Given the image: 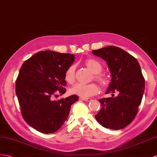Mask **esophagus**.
I'll list each match as a JSON object with an SVG mask.
<instances>
[{"label": "esophagus", "mask_w": 157, "mask_h": 157, "mask_svg": "<svg viewBox=\"0 0 157 157\" xmlns=\"http://www.w3.org/2000/svg\"><path fill=\"white\" fill-rule=\"evenodd\" d=\"M79 99H81V100H82V101H88V102L92 100V99H90V98H82V97H80Z\"/></svg>", "instance_id": "34e87169"}]
</instances>
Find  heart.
Segmentation results:
<instances>
[{"label":"heart","instance_id":"b5f03b06","mask_svg":"<svg viewBox=\"0 0 157 157\" xmlns=\"http://www.w3.org/2000/svg\"><path fill=\"white\" fill-rule=\"evenodd\" d=\"M83 63L89 71L93 73V78L103 88H105L109 84V80L107 76L101 73L102 71V65L95 58H87L84 60ZM75 66L71 65L67 69L64 75L65 81L71 83L75 81ZM99 88L95 83H90L85 85L77 83L71 89V93L73 95H78L82 98H87L98 93Z\"/></svg>","mask_w":157,"mask_h":157}]
</instances>
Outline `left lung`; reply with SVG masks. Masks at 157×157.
Segmentation results:
<instances>
[{
	"label": "left lung",
	"mask_w": 157,
	"mask_h": 157,
	"mask_svg": "<svg viewBox=\"0 0 157 157\" xmlns=\"http://www.w3.org/2000/svg\"><path fill=\"white\" fill-rule=\"evenodd\" d=\"M92 53L106 61L111 75L106 93H111L112 97L99 100L101 108L95 119L106 128L120 130L134 120L142 101L145 81L140 66L134 56L118 47L107 46ZM115 92L118 93L116 97Z\"/></svg>",
	"instance_id": "left-lung-1"
}]
</instances>
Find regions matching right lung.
Returning a JSON list of instances; mask_svg holds the SVG:
<instances>
[{
	"instance_id": "add662e5",
	"label": "right lung",
	"mask_w": 157,
	"mask_h": 157,
	"mask_svg": "<svg viewBox=\"0 0 157 157\" xmlns=\"http://www.w3.org/2000/svg\"><path fill=\"white\" fill-rule=\"evenodd\" d=\"M75 55L41 51L24 62L15 84L21 114L31 127L44 134L54 133L67 120L76 95L55 101L56 90L65 93L64 75Z\"/></svg>"
}]
</instances>
